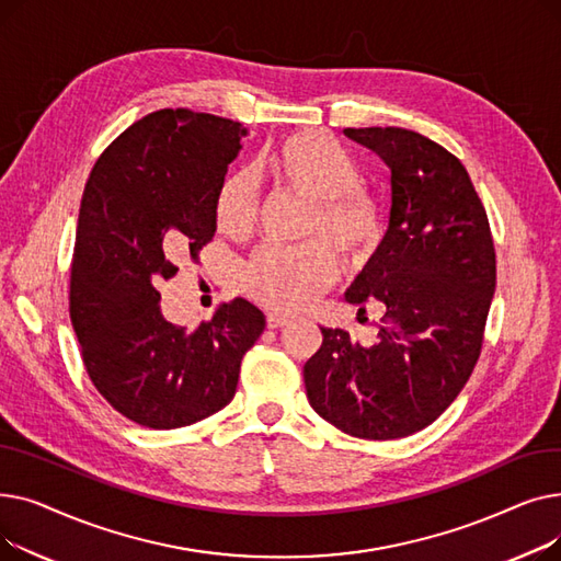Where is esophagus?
<instances>
[{
  "label": "esophagus",
  "mask_w": 561,
  "mask_h": 561,
  "mask_svg": "<svg viewBox=\"0 0 561 561\" xmlns=\"http://www.w3.org/2000/svg\"><path fill=\"white\" fill-rule=\"evenodd\" d=\"M290 322V316L286 313H277V311H271L268 316H265V325H268L271 330H277V328H284Z\"/></svg>",
  "instance_id": "obj_1"
}]
</instances>
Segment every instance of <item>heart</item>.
Here are the masks:
<instances>
[{
	"mask_svg": "<svg viewBox=\"0 0 561 561\" xmlns=\"http://www.w3.org/2000/svg\"><path fill=\"white\" fill-rule=\"evenodd\" d=\"M259 170L284 193L311 202L305 227L309 245L259 250L241 273L248 298L275 311H300L339 277V259L364 261L385 233V218L373 197L359 191L362 168L345 147L322 131L290 134L259 159ZM218 229L245 241L259 220V199L250 176L233 172L214 197ZM331 248L328 249L327 245Z\"/></svg>",
	"mask_w": 561,
	"mask_h": 561,
	"instance_id": "heart-1",
	"label": "heart"
}]
</instances>
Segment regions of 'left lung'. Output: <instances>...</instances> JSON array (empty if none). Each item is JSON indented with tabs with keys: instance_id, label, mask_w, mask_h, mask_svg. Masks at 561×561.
Returning a JSON list of instances; mask_svg holds the SVG:
<instances>
[{
	"instance_id": "1",
	"label": "left lung",
	"mask_w": 561,
	"mask_h": 561,
	"mask_svg": "<svg viewBox=\"0 0 561 561\" xmlns=\"http://www.w3.org/2000/svg\"><path fill=\"white\" fill-rule=\"evenodd\" d=\"M391 168V222L345 293L381 311L377 343L320 328L305 364L307 398L341 432L387 440L434 423L473 373L495 290V248L484 204L461 161L400 127L343 129Z\"/></svg>"
}]
</instances>
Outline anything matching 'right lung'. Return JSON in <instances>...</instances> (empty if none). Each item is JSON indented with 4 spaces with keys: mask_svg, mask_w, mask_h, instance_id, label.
Listing matches in <instances>:
<instances>
[{
    "mask_svg": "<svg viewBox=\"0 0 561 561\" xmlns=\"http://www.w3.org/2000/svg\"><path fill=\"white\" fill-rule=\"evenodd\" d=\"M241 123L161 108L117 136L88 176L72 254L70 320L88 377L125 419L186 427L231 402L265 328L243 298L195 330L161 313L174 259L214 241V197L241 152Z\"/></svg>",
    "mask_w": 561,
    "mask_h": 561,
    "instance_id": "obj_1",
    "label": "right lung"
}]
</instances>
